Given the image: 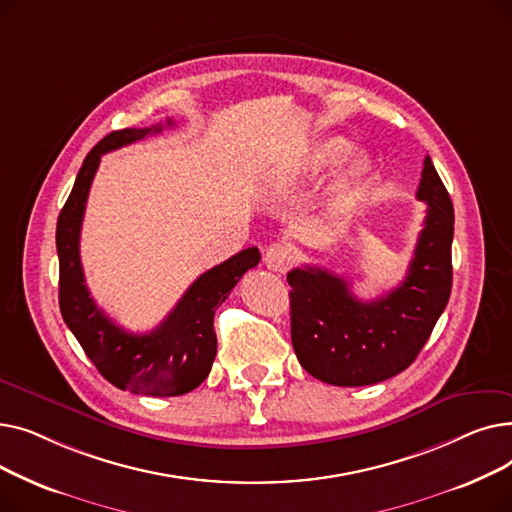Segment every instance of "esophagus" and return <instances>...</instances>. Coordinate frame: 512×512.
<instances>
[{
    "mask_svg": "<svg viewBox=\"0 0 512 512\" xmlns=\"http://www.w3.org/2000/svg\"><path fill=\"white\" fill-rule=\"evenodd\" d=\"M267 270H272L276 274H284L288 272V267L294 263V253L290 247H284V245H272L270 249L265 251V257H263Z\"/></svg>",
    "mask_w": 512,
    "mask_h": 512,
    "instance_id": "obj_1",
    "label": "esophagus"
}]
</instances>
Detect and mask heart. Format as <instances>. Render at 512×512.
Masks as SVG:
<instances>
[{"mask_svg": "<svg viewBox=\"0 0 512 512\" xmlns=\"http://www.w3.org/2000/svg\"><path fill=\"white\" fill-rule=\"evenodd\" d=\"M348 151H351V143H346L344 139H332L315 151V155L307 161L305 172H319L321 168L334 164V161H338ZM369 178H371V161L365 155L355 157L351 164H348L334 178V182L330 186V191H328L330 211L334 215H338V213H344L351 209L357 203V199L361 197ZM288 182H290V178L282 176L278 180V186H286Z\"/></svg>", "mask_w": 512, "mask_h": 512, "instance_id": "1", "label": "heart"}]
</instances>
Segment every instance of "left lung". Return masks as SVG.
Segmentation results:
<instances>
[{"label":"left lung","instance_id":"left-lung-1","mask_svg":"<svg viewBox=\"0 0 512 512\" xmlns=\"http://www.w3.org/2000/svg\"><path fill=\"white\" fill-rule=\"evenodd\" d=\"M417 199L427 205L407 278L359 301L340 276L315 265L288 272L290 338L299 363L332 386H369L405 371L440 319L452 288L454 209L429 155Z\"/></svg>","mask_w":512,"mask_h":512}]
</instances>
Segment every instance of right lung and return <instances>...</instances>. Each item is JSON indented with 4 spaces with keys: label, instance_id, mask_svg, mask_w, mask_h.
Instances as JSON below:
<instances>
[{
    "label": "right lung",
    "instance_id": "obj_1",
    "mask_svg": "<svg viewBox=\"0 0 512 512\" xmlns=\"http://www.w3.org/2000/svg\"><path fill=\"white\" fill-rule=\"evenodd\" d=\"M166 126H172V120ZM157 132H161V124L114 130L85 157L72 193L60 211L56 230L60 311L66 326L107 382L132 394L180 396L195 390L209 375L218 353V338L213 332L215 309L228 299L245 272L259 263L261 255L257 247H251L211 267L191 284L172 313L149 334L126 332L95 305L78 253L91 182L103 153Z\"/></svg>",
    "mask_w": 512,
    "mask_h": 512
}]
</instances>
